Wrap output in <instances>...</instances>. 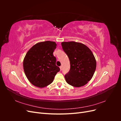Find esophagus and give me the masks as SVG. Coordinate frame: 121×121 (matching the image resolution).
Returning <instances> with one entry per match:
<instances>
[{
	"instance_id": "esophagus-1",
	"label": "esophagus",
	"mask_w": 121,
	"mask_h": 121,
	"mask_svg": "<svg viewBox=\"0 0 121 121\" xmlns=\"http://www.w3.org/2000/svg\"><path fill=\"white\" fill-rule=\"evenodd\" d=\"M60 71H61L62 70V68H63V67H62V66H60Z\"/></svg>"
}]
</instances>
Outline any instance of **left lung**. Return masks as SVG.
Listing matches in <instances>:
<instances>
[{"instance_id":"obj_1","label":"left lung","mask_w":121,"mask_h":121,"mask_svg":"<svg viewBox=\"0 0 121 121\" xmlns=\"http://www.w3.org/2000/svg\"><path fill=\"white\" fill-rule=\"evenodd\" d=\"M61 46L70 63V69L65 76V81L76 87L85 85L92 78L96 69V62L93 53L81 43L63 42Z\"/></svg>"}]
</instances>
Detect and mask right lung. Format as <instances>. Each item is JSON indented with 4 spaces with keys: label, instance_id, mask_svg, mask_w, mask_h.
<instances>
[{
    "label": "right lung",
    "instance_id": "add662e5",
    "mask_svg": "<svg viewBox=\"0 0 121 121\" xmlns=\"http://www.w3.org/2000/svg\"><path fill=\"white\" fill-rule=\"evenodd\" d=\"M55 42L46 41L36 44L29 50L23 61L24 70L29 81L40 88L52 83L60 71L56 65L53 52L56 48Z\"/></svg>",
    "mask_w": 121,
    "mask_h": 121
}]
</instances>
